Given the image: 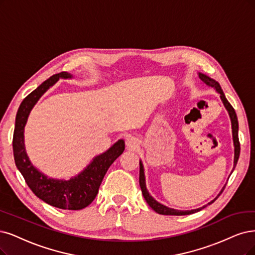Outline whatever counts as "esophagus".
Listing matches in <instances>:
<instances>
[{"label": "esophagus", "mask_w": 255, "mask_h": 255, "mask_svg": "<svg viewBox=\"0 0 255 255\" xmlns=\"http://www.w3.org/2000/svg\"><path fill=\"white\" fill-rule=\"evenodd\" d=\"M126 145H127L129 148H135V147H137V145H138L137 139L134 138V137H128L127 140H126Z\"/></svg>", "instance_id": "esophagus-1"}]
</instances>
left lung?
Listing matches in <instances>:
<instances>
[{"label": "left lung", "mask_w": 255, "mask_h": 255, "mask_svg": "<svg viewBox=\"0 0 255 255\" xmlns=\"http://www.w3.org/2000/svg\"><path fill=\"white\" fill-rule=\"evenodd\" d=\"M199 78L201 79V81L207 85L208 87H213L216 91H218L220 94H221V100L224 104L225 108L227 109L228 113H229V117H230V120H231V126H232V136H233V144H234V167L237 166L238 164V161H239V157H240V152H241V146H240V140H239V122H238V117H237V113H235L233 107L231 106V104L227 101V99H226L225 94L220 86V84L216 82L215 80L207 77V75L203 74V73H199ZM139 186H140V189H142V193H143V196L144 199L146 200L147 204L151 207V208L157 212L158 214H163V215H188V214H192V213H195L197 211H201L202 209H204L206 206H208L210 204H212L218 197L221 195V193L223 192V190L225 189V187L222 189L221 193L215 197V199L213 201H211L210 203H208V205L206 206H203L201 207V208H197V209H193V210H186V211H183V210H175V209H172V208H168V207L159 204L158 202H156L153 197L149 194L147 188H146V182H145V174H144V167H143V164L142 162L139 161Z\"/></svg>", "instance_id": "8db88e82"}]
</instances>
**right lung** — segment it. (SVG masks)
Returning a JSON list of instances; mask_svg holds the SVG:
<instances>
[{"label":"right lung","mask_w":255,"mask_h":255,"mask_svg":"<svg viewBox=\"0 0 255 255\" xmlns=\"http://www.w3.org/2000/svg\"><path fill=\"white\" fill-rule=\"evenodd\" d=\"M71 79L68 72L53 74L43 82L39 87L23 100L15 117V126L12 139L13 156L16 168L22 173L24 180L31 191L53 207L65 210H81L90 205L99 192L100 185L108 168L125 150V142L119 139L106 152L92 159L80 174L69 181L54 180L47 177L30 163L24 145V128L28 116L35 103L59 79Z\"/></svg>","instance_id":"add662e5"}]
</instances>
